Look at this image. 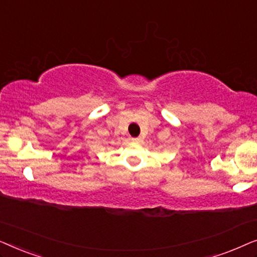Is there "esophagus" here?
<instances>
[{"label":"esophagus","mask_w":257,"mask_h":257,"mask_svg":"<svg viewBox=\"0 0 257 257\" xmlns=\"http://www.w3.org/2000/svg\"><path fill=\"white\" fill-rule=\"evenodd\" d=\"M132 140H133V142H136V143H142L143 138H142V137H137V138H133Z\"/></svg>","instance_id":"esophagus-1"}]
</instances>
